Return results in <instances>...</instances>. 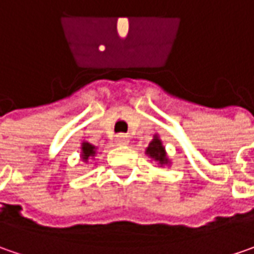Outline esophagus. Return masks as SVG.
<instances>
[{
    "mask_svg": "<svg viewBox=\"0 0 254 254\" xmlns=\"http://www.w3.org/2000/svg\"><path fill=\"white\" fill-rule=\"evenodd\" d=\"M127 138L125 135H119V136H116V143L118 145H127Z\"/></svg>",
    "mask_w": 254,
    "mask_h": 254,
    "instance_id": "obj_1",
    "label": "esophagus"
}]
</instances>
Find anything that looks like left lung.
Instances as JSON below:
<instances>
[{
	"instance_id": "obj_1",
	"label": "left lung",
	"mask_w": 254,
	"mask_h": 254,
	"mask_svg": "<svg viewBox=\"0 0 254 254\" xmlns=\"http://www.w3.org/2000/svg\"><path fill=\"white\" fill-rule=\"evenodd\" d=\"M146 153H148L150 158L158 160L159 163H166V160H168L166 159V155H165V149L162 146V142L158 138H155L149 143V148L146 149Z\"/></svg>"
}]
</instances>
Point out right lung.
Here are the masks:
<instances>
[{
  "label": "right lung",
  "mask_w": 254,
  "mask_h": 254,
  "mask_svg": "<svg viewBox=\"0 0 254 254\" xmlns=\"http://www.w3.org/2000/svg\"><path fill=\"white\" fill-rule=\"evenodd\" d=\"M95 155V146H92L91 143H82V158L83 160H86L88 158L94 156Z\"/></svg>",
  "instance_id": "right-lung-1"
}]
</instances>
